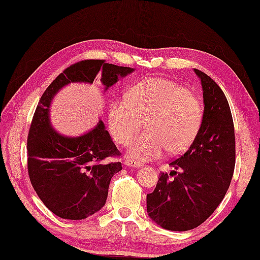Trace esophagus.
<instances>
[{
  "instance_id": "esophagus-1",
  "label": "esophagus",
  "mask_w": 260,
  "mask_h": 260,
  "mask_svg": "<svg viewBox=\"0 0 260 260\" xmlns=\"http://www.w3.org/2000/svg\"><path fill=\"white\" fill-rule=\"evenodd\" d=\"M124 164H125L126 166H129V167H135V168L142 167V165H143L142 162H140V161H136V160H134V159H125Z\"/></svg>"
}]
</instances>
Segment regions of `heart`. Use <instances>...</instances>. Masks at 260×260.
<instances>
[{
    "instance_id": "1",
    "label": "heart",
    "mask_w": 260,
    "mask_h": 260,
    "mask_svg": "<svg viewBox=\"0 0 260 260\" xmlns=\"http://www.w3.org/2000/svg\"><path fill=\"white\" fill-rule=\"evenodd\" d=\"M146 120V131L132 143L129 157L149 160L179 155L195 141L203 123V104L186 86L166 78L135 84L126 99L111 105L108 123L115 140L127 145Z\"/></svg>"
}]
</instances>
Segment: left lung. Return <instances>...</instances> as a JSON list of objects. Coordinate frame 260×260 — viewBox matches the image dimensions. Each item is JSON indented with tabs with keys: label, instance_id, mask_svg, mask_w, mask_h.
I'll list each match as a JSON object with an SVG mask.
<instances>
[{
	"label": "left lung",
	"instance_id": "8db88e82",
	"mask_svg": "<svg viewBox=\"0 0 260 260\" xmlns=\"http://www.w3.org/2000/svg\"><path fill=\"white\" fill-rule=\"evenodd\" d=\"M195 73L202 81L205 104L201 129L189 148L170 161L175 171L160 173L156 188L146 197L150 218L173 232L194 229L215 212L231 185L236 162L226 96L213 78L196 69Z\"/></svg>",
	"mask_w": 260,
	"mask_h": 260
}]
</instances>
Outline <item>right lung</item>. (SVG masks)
<instances>
[{
	"instance_id": "1",
	"label": "right lung",
	"mask_w": 260,
	"mask_h": 260,
	"mask_svg": "<svg viewBox=\"0 0 260 260\" xmlns=\"http://www.w3.org/2000/svg\"><path fill=\"white\" fill-rule=\"evenodd\" d=\"M133 71L104 59H84L65 69L42 95L27 136L28 177L41 201L61 218L84 219L104 206L111 179L122 171L120 161L105 160L122 154L102 120L78 137H65L54 131L48 118L52 99L68 84L93 83L99 74L107 89Z\"/></svg>"
}]
</instances>
